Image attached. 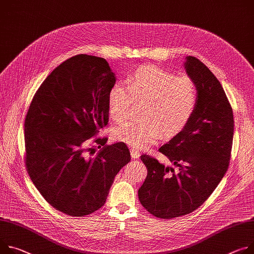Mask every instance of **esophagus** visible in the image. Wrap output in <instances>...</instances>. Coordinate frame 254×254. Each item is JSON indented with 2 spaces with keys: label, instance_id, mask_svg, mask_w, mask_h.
Masks as SVG:
<instances>
[{
  "label": "esophagus",
  "instance_id": "1",
  "mask_svg": "<svg viewBox=\"0 0 254 254\" xmlns=\"http://www.w3.org/2000/svg\"><path fill=\"white\" fill-rule=\"evenodd\" d=\"M130 155H131L132 159H139L140 158V152L134 150V149L130 150Z\"/></svg>",
  "mask_w": 254,
  "mask_h": 254
}]
</instances>
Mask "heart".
Here are the masks:
<instances>
[{
	"label": "heart",
	"instance_id": "b5f03b06",
	"mask_svg": "<svg viewBox=\"0 0 254 254\" xmlns=\"http://www.w3.org/2000/svg\"><path fill=\"white\" fill-rule=\"evenodd\" d=\"M127 89L115 84L108 93L109 114L113 121L123 122L134 101H146L144 120H129L112 131L114 140L143 149L153 144L161 132L173 135L190 121L198 101V90L189 76H175L154 65L135 70L126 81Z\"/></svg>",
	"mask_w": 254,
	"mask_h": 254
}]
</instances>
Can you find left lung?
Instances as JSON below:
<instances>
[{
	"label": "left lung",
	"instance_id": "obj_1",
	"mask_svg": "<svg viewBox=\"0 0 254 254\" xmlns=\"http://www.w3.org/2000/svg\"><path fill=\"white\" fill-rule=\"evenodd\" d=\"M184 68L197 85V105L187 127L159 149L179 171L141 156L148 175L137 191L139 199L161 219L188 215L200 206L224 177L231 156L233 111L221 83L194 57H187Z\"/></svg>",
	"mask_w": 254,
	"mask_h": 254
}]
</instances>
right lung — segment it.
<instances>
[{
	"label": "right lung",
	"mask_w": 254,
	"mask_h": 254,
	"mask_svg": "<svg viewBox=\"0 0 254 254\" xmlns=\"http://www.w3.org/2000/svg\"><path fill=\"white\" fill-rule=\"evenodd\" d=\"M117 78L98 57L77 55L45 79L24 124L25 164L35 188L56 210L83 217L105 203L114 177L129 162L123 143L88 141L108 124V93Z\"/></svg>",
	"instance_id": "1"
}]
</instances>
